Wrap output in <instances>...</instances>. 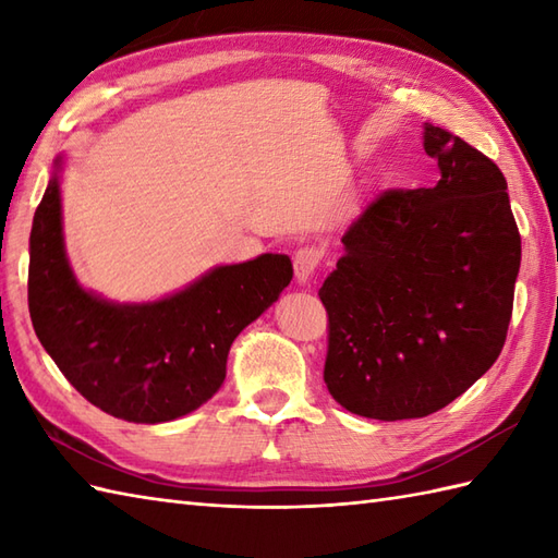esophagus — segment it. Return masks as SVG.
Masks as SVG:
<instances>
[{
  "mask_svg": "<svg viewBox=\"0 0 558 558\" xmlns=\"http://www.w3.org/2000/svg\"><path fill=\"white\" fill-rule=\"evenodd\" d=\"M318 264H322V254H318V248L314 246L298 248V254H294V278H298V282H310Z\"/></svg>",
  "mask_w": 558,
  "mask_h": 558,
  "instance_id": "1",
  "label": "esophagus"
}]
</instances>
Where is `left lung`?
Instances as JSON below:
<instances>
[{"label": "left lung", "instance_id": "obj_1", "mask_svg": "<svg viewBox=\"0 0 558 558\" xmlns=\"http://www.w3.org/2000/svg\"><path fill=\"white\" fill-rule=\"evenodd\" d=\"M424 150L441 180L374 198L318 290L328 393L369 420L426 417L465 393L501 354L513 314L520 232L504 172L434 124Z\"/></svg>", "mask_w": 558, "mask_h": 558}]
</instances>
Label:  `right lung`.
<instances>
[{
	"instance_id": "add662e5",
	"label": "right lung",
	"mask_w": 558,
	"mask_h": 558,
	"mask_svg": "<svg viewBox=\"0 0 558 558\" xmlns=\"http://www.w3.org/2000/svg\"><path fill=\"white\" fill-rule=\"evenodd\" d=\"M59 170L62 158L31 230L35 336L66 381L117 420L158 424L194 412L222 386L234 338L290 286V258L218 266L158 302H108L83 290L69 266Z\"/></svg>"
}]
</instances>
